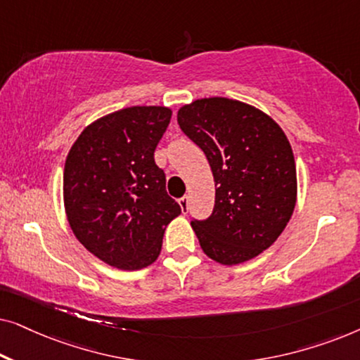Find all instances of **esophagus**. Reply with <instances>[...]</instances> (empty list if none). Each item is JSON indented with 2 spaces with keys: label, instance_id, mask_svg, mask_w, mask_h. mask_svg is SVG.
Returning a JSON list of instances; mask_svg holds the SVG:
<instances>
[{
  "label": "esophagus",
  "instance_id": "obj_1",
  "mask_svg": "<svg viewBox=\"0 0 360 360\" xmlns=\"http://www.w3.org/2000/svg\"><path fill=\"white\" fill-rule=\"evenodd\" d=\"M179 203L181 206V211L186 213V211H188V196H184V198H180Z\"/></svg>",
  "mask_w": 360,
  "mask_h": 360
}]
</instances>
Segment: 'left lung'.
Segmentation results:
<instances>
[{"instance_id": "1", "label": "left lung", "mask_w": 360, "mask_h": 360, "mask_svg": "<svg viewBox=\"0 0 360 360\" xmlns=\"http://www.w3.org/2000/svg\"><path fill=\"white\" fill-rule=\"evenodd\" d=\"M176 121L205 152L214 179L213 213L191 221L201 249L223 265L257 257L297 205V167L282 127L255 106L223 96L181 106Z\"/></svg>"}]
</instances>
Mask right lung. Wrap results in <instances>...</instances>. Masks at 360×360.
Here are the masks:
<instances>
[{"mask_svg":"<svg viewBox=\"0 0 360 360\" xmlns=\"http://www.w3.org/2000/svg\"><path fill=\"white\" fill-rule=\"evenodd\" d=\"M165 106H131L88 124L63 169V205L75 238L111 267L155 262L167 224L181 213L167 195L154 150L169 126Z\"/></svg>","mask_w":360,"mask_h":360,"instance_id":"right-lung-1","label":"right lung"}]
</instances>
